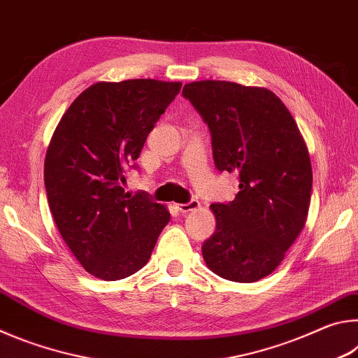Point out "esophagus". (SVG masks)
Segmentation results:
<instances>
[{"label":"esophagus","mask_w":358,"mask_h":358,"mask_svg":"<svg viewBox=\"0 0 358 358\" xmlns=\"http://www.w3.org/2000/svg\"><path fill=\"white\" fill-rule=\"evenodd\" d=\"M175 207H177L180 213H187V211L197 210L199 207H201V203H199V201H194V199H192V201H189L187 203H177Z\"/></svg>","instance_id":"esophagus-1"}]
</instances>
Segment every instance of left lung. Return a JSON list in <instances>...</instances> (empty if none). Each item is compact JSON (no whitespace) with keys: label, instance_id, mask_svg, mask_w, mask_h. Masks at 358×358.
I'll use <instances>...</instances> for the list:
<instances>
[{"label":"left lung","instance_id":"1","mask_svg":"<svg viewBox=\"0 0 358 358\" xmlns=\"http://www.w3.org/2000/svg\"><path fill=\"white\" fill-rule=\"evenodd\" d=\"M183 96L208 124L217 171L240 180L232 202L211 205L216 230L202 245L205 262L224 280H262L305 227L313 187L306 143L266 88L202 80L186 83Z\"/></svg>","mask_w":358,"mask_h":358}]
</instances>
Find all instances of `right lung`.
<instances>
[{
	"instance_id": "obj_1",
	"label": "right lung",
	"mask_w": 358,
	"mask_h": 358,
	"mask_svg": "<svg viewBox=\"0 0 358 358\" xmlns=\"http://www.w3.org/2000/svg\"><path fill=\"white\" fill-rule=\"evenodd\" d=\"M180 90V82L153 78L98 82L53 132L44 164L48 207L66 245L96 278L117 281L141 270L171 221L164 205L143 191L131 196L121 183Z\"/></svg>"
}]
</instances>
